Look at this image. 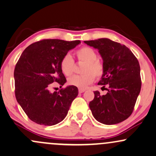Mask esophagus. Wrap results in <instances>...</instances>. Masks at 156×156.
Segmentation results:
<instances>
[{
	"mask_svg": "<svg viewBox=\"0 0 156 156\" xmlns=\"http://www.w3.org/2000/svg\"><path fill=\"white\" fill-rule=\"evenodd\" d=\"M84 91H85V90H84V89H81V88H80V89H79V93H84Z\"/></svg>",
	"mask_w": 156,
	"mask_h": 156,
	"instance_id": "obj_1",
	"label": "esophagus"
}]
</instances>
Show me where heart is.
Masks as SVG:
<instances>
[{
    "label": "heart",
    "mask_w": 156,
    "mask_h": 156,
    "mask_svg": "<svg viewBox=\"0 0 156 156\" xmlns=\"http://www.w3.org/2000/svg\"><path fill=\"white\" fill-rule=\"evenodd\" d=\"M76 55L79 63H84L82 72L84 74L75 75L68 80V84L78 88L87 87L97 79L101 78L105 73V66L103 61L98 58V54L95 50L84 46L76 51ZM60 68L65 76H71L74 72L75 62L69 53L65 54L61 59Z\"/></svg>",
    "instance_id": "obj_1"
}]
</instances>
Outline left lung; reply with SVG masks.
<instances>
[{"mask_svg":"<svg viewBox=\"0 0 156 156\" xmlns=\"http://www.w3.org/2000/svg\"><path fill=\"white\" fill-rule=\"evenodd\" d=\"M98 49L105 66V73L99 85L105 86L108 93L94 92L89 106L93 116L104 124H116L126 120L133 112L141 90L139 61L133 53L117 42L108 38L84 41Z\"/></svg>","mask_w":156,"mask_h":156,"instance_id":"8db88e82","label":"left lung"}]
</instances>
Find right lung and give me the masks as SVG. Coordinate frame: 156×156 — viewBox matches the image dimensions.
Returning a JSON list of instances; mask_svg holds the SVG:
<instances>
[{
    "instance_id": "obj_1",
    "label": "right lung",
    "mask_w": 156,
    "mask_h": 156,
    "mask_svg": "<svg viewBox=\"0 0 156 156\" xmlns=\"http://www.w3.org/2000/svg\"><path fill=\"white\" fill-rule=\"evenodd\" d=\"M80 40L43 39L23 51L14 69L15 96L28 118L40 125L52 126L66 116L78 95L74 86L51 93L53 83L66 82L60 68L61 59ZM55 88V87H54Z\"/></svg>"
}]
</instances>
